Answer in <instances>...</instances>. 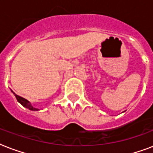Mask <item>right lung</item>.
Instances as JSON below:
<instances>
[{"label":"right lung","mask_w":153,"mask_h":153,"mask_svg":"<svg viewBox=\"0 0 153 153\" xmlns=\"http://www.w3.org/2000/svg\"><path fill=\"white\" fill-rule=\"evenodd\" d=\"M15 94V97L16 98V100L18 101V102H20V104L22 105L23 106L25 107V108H27V109H30V110H33V111H36V110H39V109H36V108H34V107L32 106L31 103H30L27 99H25V98H22V97H20V96L17 95V94H16L15 93H13Z\"/></svg>","instance_id":"right-lung-1"}]
</instances>
